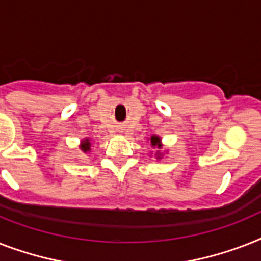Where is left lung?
<instances>
[{"instance_id": "obj_1", "label": "left lung", "mask_w": 261, "mask_h": 261, "mask_svg": "<svg viewBox=\"0 0 261 261\" xmlns=\"http://www.w3.org/2000/svg\"><path fill=\"white\" fill-rule=\"evenodd\" d=\"M147 141H150V145H151V147H154L155 150V158L158 161L162 160V156H164V152L161 151V149H162V139H161L160 135H151V138H149ZM150 156H151V152H150Z\"/></svg>"}]
</instances>
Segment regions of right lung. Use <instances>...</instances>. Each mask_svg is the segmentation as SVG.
<instances>
[{
	"label": "right lung",
	"mask_w": 261,
	"mask_h": 261,
	"mask_svg": "<svg viewBox=\"0 0 261 261\" xmlns=\"http://www.w3.org/2000/svg\"><path fill=\"white\" fill-rule=\"evenodd\" d=\"M80 150H82L84 154H87V152L91 151V139L90 138H84L82 142H80Z\"/></svg>",
	"instance_id": "right-lung-1"
}]
</instances>
